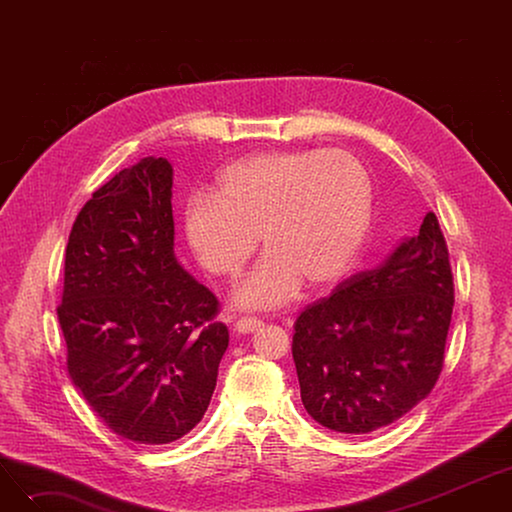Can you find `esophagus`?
I'll return each instance as SVG.
<instances>
[{
  "mask_svg": "<svg viewBox=\"0 0 512 512\" xmlns=\"http://www.w3.org/2000/svg\"><path fill=\"white\" fill-rule=\"evenodd\" d=\"M263 326V321L261 319H257V317H240L236 324H234V330L238 332V334H251V332H255L257 328H261Z\"/></svg>",
  "mask_w": 512,
  "mask_h": 512,
  "instance_id": "34e87169",
  "label": "esophagus"
}]
</instances>
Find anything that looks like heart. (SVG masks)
<instances>
[{"instance_id": "heart-1", "label": "heart", "mask_w": 512, "mask_h": 512, "mask_svg": "<svg viewBox=\"0 0 512 512\" xmlns=\"http://www.w3.org/2000/svg\"><path fill=\"white\" fill-rule=\"evenodd\" d=\"M371 211V178L353 153L272 151L226 166L213 195L186 201L182 228L199 265L220 278L242 272L259 236L267 255L234 301L274 309L297 297L303 282L317 290L346 276L365 245Z\"/></svg>"}]
</instances>
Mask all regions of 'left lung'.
<instances>
[{
  "mask_svg": "<svg viewBox=\"0 0 512 512\" xmlns=\"http://www.w3.org/2000/svg\"><path fill=\"white\" fill-rule=\"evenodd\" d=\"M454 284L434 211L373 270L342 280L294 321L292 359L307 413L340 434H369L434 390Z\"/></svg>",
  "mask_w": 512,
  "mask_h": 512,
  "instance_id": "obj_1",
  "label": "left lung"
}]
</instances>
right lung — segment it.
I'll return each instance as SVG.
<instances>
[{
	"label": "right lung",
	"instance_id": "right-lung-1",
	"mask_svg": "<svg viewBox=\"0 0 512 512\" xmlns=\"http://www.w3.org/2000/svg\"><path fill=\"white\" fill-rule=\"evenodd\" d=\"M218 313L174 257L168 159L97 188L68 238L58 319L70 378L116 436L168 444L203 419L228 348Z\"/></svg>",
	"mask_w": 512,
	"mask_h": 512
}]
</instances>
